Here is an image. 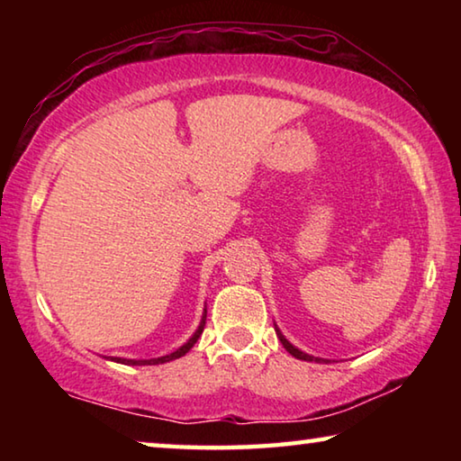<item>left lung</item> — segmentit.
<instances>
[{"mask_svg":"<svg viewBox=\"0 0 461 461\" xmlns=\"http://www.w3.org/2000/svg\"><path fill=\"white\" fill-rule=\"evenodd\" d=\"M275 330H276V335H278V339H280V343H283V346H285V349H286V352L288 354H291V356H294L296 357V360H305V362H321V360H319V357H315V356H309V354H305V352H301V349L299 348H294L293 346V343L291 341H288L286 338H285V335L283 333H280V330H278V327L275 325Z\"/></svg>","mask_w":461,"mask_h":461,"instance_id":"obj_1","label":"left lung"}]
</instances>
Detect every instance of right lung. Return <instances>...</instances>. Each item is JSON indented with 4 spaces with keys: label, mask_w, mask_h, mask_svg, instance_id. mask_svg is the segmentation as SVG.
<instances>
[{
    "label": "right lung",
    "mask_w": 461,
    "mask_h": 461,
    "mask_svg": "<svg viewBox=\"0 0 461 461\" xmlns=\"http://www.w3.org/2000/svg\"><path fill=\"white\" fill-rule=\"evenodd\" d=\"M205 319H207V311H203V317H201V323L197 327V331L193 333V338L186 341L185 346L178 348L176 352H173V354L162 356V357H152V360H126V357H112V360L118 362V364H126V366H154V364H165V362H170V360H176V357L185 356L194 346V343H197V339L201 338V333H203V327H205Z\"/></svg>",
    "instance_id": "add662e5"
}]
</instances>
